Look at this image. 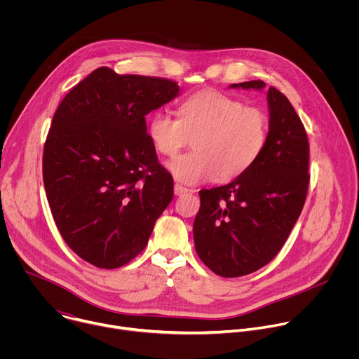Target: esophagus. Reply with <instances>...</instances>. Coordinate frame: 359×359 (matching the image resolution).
<instances>
[{"label": "esophagus", "instance_id": "1", "mask_svg": "<svg viewBox=\"0 0 359 359\" xmlns=\"http://www.w3.org/2000/svg\"><path fill=\"white\" fill-rule=\"evenodd\" d=\"M175 194L176 196H183V194H186L189 190L186 189V187H183V186H180V184H175Z\"/></svg>", "mask_w": 359, "mask_h": 359}]
</instances>
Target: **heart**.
I'll list each match as a JSON object with an SVG mask.
<instances>
[{
	"mask_svg": "<svg viewBox=\"0 0 359 359\" xmlns=\"http://www.w3.org/2000/svg\"><path fill=\"white\" fill-rule=\"evenodd\" d=\"M147 136L161 155L170 158L193 139V151L168 163L177 182H226L259 161L269 137V118L263 109L247 107L238 97L203 90L182 102L179 118L165 111L153 114Z\"/></svg>",
	"mask_w": 359,
	"mask_h": 359,
	"instance_id": "b5f03b06",
	"label": "heart"
}]
</instances>
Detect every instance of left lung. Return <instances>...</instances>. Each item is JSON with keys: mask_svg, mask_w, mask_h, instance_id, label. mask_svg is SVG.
Listing matches in <instances>:
<instances>
[{"mask_svg": "<svg viewBox=\"0 0 359 359\" xmlns=\"http://www.w3.org/2000/svg\"><path fill=\"white\" fill-rule=\"evenodd\" d=\"M230 88L263 90V81ZM269 137L259 161L231 183L200 190L193 237L200 260L222 277L269 264L298 220L310 183V144L290 100L267 90Z\"/></svg>", "mask_w": 359, "mask_h": 359, "instance_id": "left-lung-1", "label": "left lung"}]
</instances>
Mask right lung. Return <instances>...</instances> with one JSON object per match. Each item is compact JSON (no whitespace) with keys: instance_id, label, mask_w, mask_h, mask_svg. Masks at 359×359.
I'll use <instances>...</instances> for the list:
<instances>
[{"instance_id":"obj_1","label":"right lung","mask_w":359,"mask_h":359,"mask_svg":"<svg viewBox=\"0 0 359 359\" xmlns=\"http://www.w3.org/2000/svg\"><path fill=\"white\" fill-rule=\"evenodd\" d=\"M176 96L173 81L100 67L53 118L42 159L46 198L65 243L99 269L135 259L173 198L144 116Z\"/></svg>"}]
</instances>
